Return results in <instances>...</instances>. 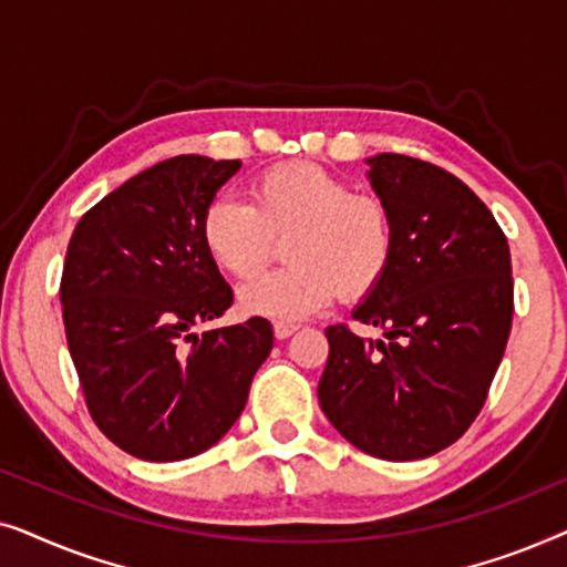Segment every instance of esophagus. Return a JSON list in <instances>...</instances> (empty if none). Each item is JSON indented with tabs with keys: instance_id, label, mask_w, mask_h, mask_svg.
<instances>
[{
	"instance_id": "esophagus-1",
	"label": "esophagus",
	"mask_w": 567,
	"mask_h": 567,
	"mask_svg": "<svg viewBox=\"0 0 567 567\" xmlns=\"http://www.w3.org/2000/svg\"><path fill=\"white\" fill-rule=\"evenodd\" d=\"M297 330H299V324H293V322H284V320L274 322V336L278 340H286L289 336H293V332H297Z\"/></svg>"
}]
</instances>
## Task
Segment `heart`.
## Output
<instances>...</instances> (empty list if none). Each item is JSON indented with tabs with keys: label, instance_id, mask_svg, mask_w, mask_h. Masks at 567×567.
<instances>
[{
	"label": "heart",
	"instance_id": "obj_1",
	"mask_svg": "<svg viewBox=\"0 0 567 567\" xmlns=\"http://www.w3.org/2000/svg\"><path fill=\"white\" fill-rule=\"evenodd\" d=\"M286 243L289 268L245 286L239 307L270 320H305L340 291L361 299L382 281L394 252L392 214L382 198L353 193L343 177L309 162L258 175L250 200L219 196L200 216L208 258L237 281H250Z\"/></svg>",
	"mask_w": 567,
	"mask_h": 567
}]
</instances>
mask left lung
<instances>
[{
	"label": "left lung",
	"mask_w": 567,
	"mask_h": 567,
	"mask_svg": "<svg viewBox=\"0 0 567 567\" xmlns=\"http://www.w3.org/2000/svg\"><path fill=\"white\" fill-rule=\"evenodd\" d=\"M394 224V252L330 343L317 398L336 431L386 462L452 446L485 405L514 317L511 252L491 208L446 169L405 154L367 159Z\"/></svg>",
	"instance_id": "1"
}]
</instances>
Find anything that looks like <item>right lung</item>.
Segmentation results:
<instances>
[{
	"label": "right lung",
	"mask_w": 567,
	"mask_h": 567,
	"mask_svg": "<svg viewBox=\"0 0 567 567\" xmlns=\"http://www.w3.org/2000/svg\"><path fill=\"white\" fill-rule=\"evenodd\" d=\"M243 167L181 154L138 173L76 224L61 276L66 343L97 429L146 462L214 446L274 348L262 317L193 332L231 307L200 216Z\"/></svg>",
	"instance_id": "1"
}]
</instances>
